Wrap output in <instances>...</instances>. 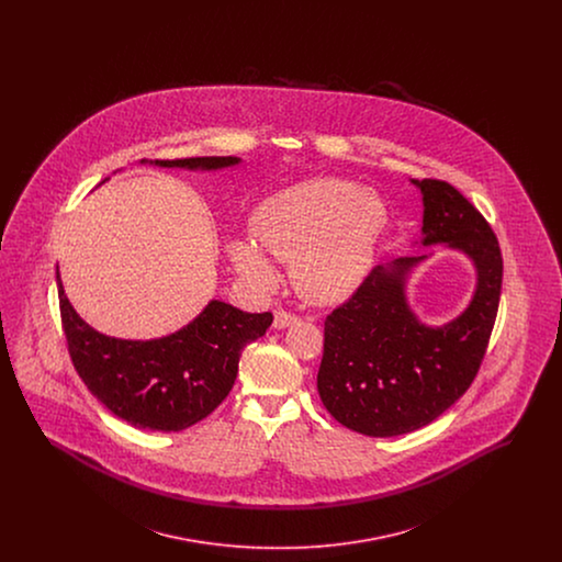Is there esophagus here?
I'll use <instances>...</instances> for the list:
<instances>
[{"label": "esophagus", "instance_id": "34e87169", "mask_svg": "<svg viewBox=\"0 0 562 562\" xmlns=\"http://www.w3.org/2000/svg\"><path fill=\"white\" fill-rule=\"evenodd\" d=\"M296 321H299V316L293 314V312H286V310H276L273 312V326L276 328H286V326H291Z\"/></svg>", "mask_w": 562, "mask_h": 562}]
</instances>
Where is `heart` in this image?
Masks as SVG:
<instances>
[{
	"label": "heart",
	"mask_w": 562,
	"mask_h": 562,
	"mask_svg": "<svg viewBox=\"0 0 562 562\" xmlns=\"http://www.w3.org/2000/svg\"><path fill=\"white\" fill-rule=\"evenodd\" d=\"M385 227L387 211L373 191L346 179H312L269 198L255 218L259 246L234 240L229 257L241 276L259 286L276 282L265 249L280 261H293L299 293L316 303H333L367 278Z\"/></svg>",
	"instance_id": "1"
}]
</instances>
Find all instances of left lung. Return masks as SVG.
Listing matches in <instances>:
<instances>
[{
    "mask_svg": "<svg viewBox=\"0 0 562 562\" xmlns=\"http://www.w3.org/2000/svg\"><path fill=\"white\" fill-rule=\"evenodd\" d=\"M424 193V244L447 241L476 266L470 307L440 328L417 321L404 299V276L424 257L376 266L324 321L318 392L346 428L401 436L424 428L459 401L474 376L497 318L504 259L491 225L457 189L413 181Z\"/></svg>",
    "mask_w": 562,
    "mask_h": 562,
    "instance_id": "8db88e82",
    "label": "left lung"
}]
</instances>
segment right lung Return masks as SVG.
<instances>
[{
    "mask_svg": "<svg viewBox=\"0 0 562 562\" xmlns=\"http://www.w3.org/2000/svg\"><path fill=\"white\" fill-rule=\"evenodd\" d=\"M232 156L156 160L158 166L223 168ZM58 307L67 349L86 387L113 415L134 428L179 431L202 422L229 394L241 349L266 335L273 316L246 314L223 301H211L181 330L151 339L126 341L101 335L71 307L60 276Z\"/></svg>",
    "mask_w": 562,
    "mask_h": 562,
    "instance_id": "add662e5",
    "label": "right lung"
}]
</instances>
